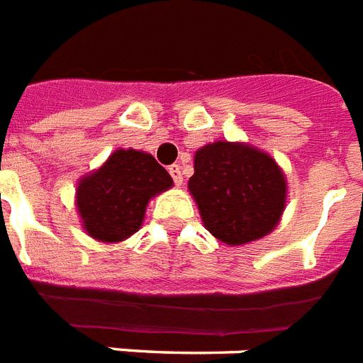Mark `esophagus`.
<instances>
[{"label":"esophagus","mask_w":363,"mask_h":363,"mask_svg":"<svg viewBox=\"0 0 363 363\" xmlns=\"http://www.w3.org/2000/svg\"><path fill=\"white\" fill-rule=\"evenodd\" d=\"M169 173H171V177H173L174 184H177V186H181L182 184L181 167H179V165H171V167H169Z\"/></svg>","instance_id":"1"}]
</instances>
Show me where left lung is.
Masks as SVG:
<instances>
[{
	"mask_svg": "<svg viewBox=\"0 0 363 363\" xmlns=\"http://www.w3.org/2000/svg\"><path fill=\"white\" fill-rule=\"evenodd\" d=\"M189 190L206 229L229 246L269 235L286 203V179L277 161L242 142L200 147Z\"/></svg>",
	"mask_w": 363,
	"mask_h": 363,
	"instance_id": "left-lung-1",
	"label": "left lung"
}]
</instances>
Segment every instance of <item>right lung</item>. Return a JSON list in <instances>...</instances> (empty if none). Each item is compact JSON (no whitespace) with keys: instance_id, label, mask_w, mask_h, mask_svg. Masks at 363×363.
I'll return each instance as SVG.
<instances>
[{"instance_id":"obj_1","label":"right lung","mask_w":363,"mask_h":363,"mask_svg":"<svg viewBox=\"0 0 363 363\" xmlns=\"http://www.w3.org/2000/svg\"><path fill=\"white\" fill-rule=\"evenodd\" d=\"M173 186L171 174L138 150H115L77 186L82 227L98 242H121L140 229L147 202Z\"/></svg>"}]
</instances>
